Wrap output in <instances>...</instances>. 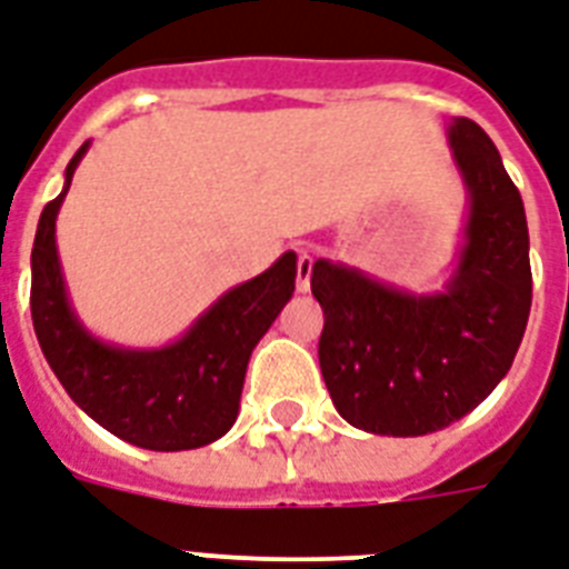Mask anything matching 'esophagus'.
I'll return each instance as SVG.
<instances>
[{"mask_svg": "<svg viewBox=\"0 0 569 569\" xmlns=\"http://www.w3.org/2000/svg\"><path fill=\"white\" fill-rule=\"evenodd\" d=\"M310 274H313V253L298 250V292H310Z\"/></svg>", "mask_w": 569, "mask_h": 569, "instance_id": "obj_1", "label": "esophagus"}]
</instances>
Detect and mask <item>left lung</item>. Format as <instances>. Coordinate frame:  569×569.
<instances>
[{
  "label": "left lung",
  "instance_id": "1",
  "mask_svg": "<svg viewBox=\"0 0 569 569\" xmlns=\"http://www.w3.org/2000/svg\"><path fill=\"white\" fill-rule=\"evenodd\" d=\"M448 142L468 220L441 292L415 295L342 262H313L322 379L340 418L372 436H427L475 411L510 370L531 313L522 197L480 124L453 119Z\"/></svg>",
  "mask_w": 569,
  "mask_h": 569
}]
</instances>
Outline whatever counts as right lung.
Here are the masks:
<instances>
[{
	"instance_id": "1",
	"label": "right lung",
	"mask_w": 569,
	"mask_h": 569,
	"mask_svg": "<svg viewBox=\"0 0 569 569\" xmlns=\"http://www.w3.org/2000/svg\"><path fill=\"white\" fill-rule=\"evenodd\" d=\"M82 142L64 169L62 193L47 202L32 247V325L41 352L77 406L112 436L146 450H193L227 436L238 418L247 361L295 292L289 250L253 280L217 298L179 340L121 349L82 328L64 289L56 217Z\"/></svg>"
}]
</instances>
